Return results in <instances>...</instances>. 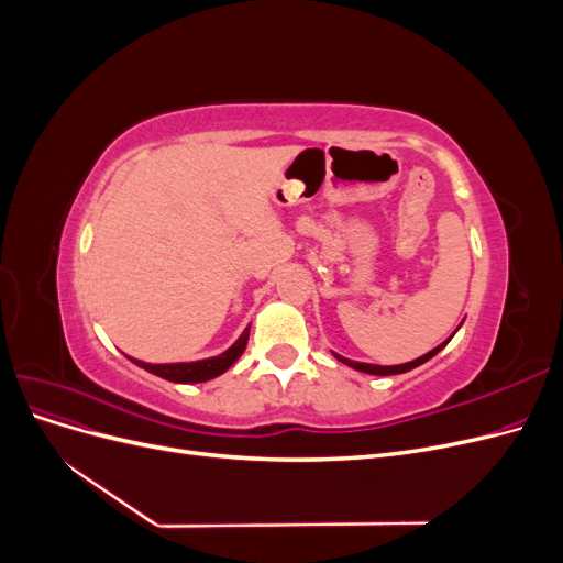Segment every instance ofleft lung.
I'll use <instances>...</instances> for the list:
<instances>
[{"label":"left lung","mask_w":563,"mask_h":563,"mask_svg":"<svg viewBox=\"0 0 563 563\" xmlns=\"http://www.w3.org/2000/svg\"><path fill=\"white\" fill-rule=\"evenodd\" d=\"M460 327H463V321H460ZM457 327V329H460ZM457 329L451 333V338L457 333ZM449 338V340H451ZM449 340H444V343L441 345H437L434 350H430L428 354H422V356H418V360H413V362H406V364H397V366H380V364H366V362H354V360H347V356H343V354H338V352H333V356L338 362H343L345 366H350V368H354V371H362V373H368V376H397V373H406V371H411V368H418L420 364H424V362H430L434 354H439L441 350H444L446 345H449Z\"/></svg>","instance_id":"8db88e82"}]
</instances>
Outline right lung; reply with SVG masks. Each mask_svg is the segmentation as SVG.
Here are the masks:
<instances>
[{"instance_id": "1", "label": "right lung", "mask_w": 563, "mask_h": 563, "mask_svg": "<svg viewBox=\"0 0 563 563\" xmlns=\"http://www.w3.org/2000/svg\"><path fill=\"white\" fill-rule=\"evenodd\" d=\"M249 331H251V323L242 331V335L234 340V343L216 356H209V360H197V362H174V364H150V362H141V360H129L145 368L147 373H155V376L164 378V380H172V383H207L211 378H218L220 373H225L246 350L249 343Z\"/></svg>"}]
</instances>
